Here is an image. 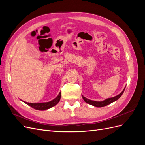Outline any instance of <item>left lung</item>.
<instances>
[{
  "mask_svg": "<svg viewBox=\"0 0 145 145\" xmlns=\"http://www.w3.org/2000/svg\"><path fill=\"white\" fill-rule=\"evenodd\" d=\"M125 89V88L123 89V91L120 94H118V95L116 96V97L107 99L106 100H105L104 101H102V102H96V101L86 99V97H85L84 96H83V95H82V97H83V100H85V102H86L87 103H89L91 105H93V106H94L95 107H103V106H106V105L110 104L114 102H115V101H116L117 100L119 99L121 96V95L123 94V93Z\"/></svg>",
  "mask_w": 145,
  "mask_h": 145,
  "instance_id": "1",
  "label": "left lung"
}]
</instances>
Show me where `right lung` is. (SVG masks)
I'll return each instance as SVG.
<instances>
[{
	"label": "right lung",
	"mask_w": 145,
	"mask_h": 145,
	"mask_svg": "<svg viewBox=\"0 0 145 145\" xmlns=\"http://www.w3.org/2000/svg\"><path fill=\"white\" fill-rule=\"evenodd\" d=\"M61 97V93H60L58 95L57 97L54 100H52L51 102H46V103H28L24 102L26 104L28 105L29 106L32 107L35 109H37V110H45V109H49L52 106H55L56 104H57L60 101Z\"/></svg>",
	"instance_id": "obj_1"
}]
</instances>
